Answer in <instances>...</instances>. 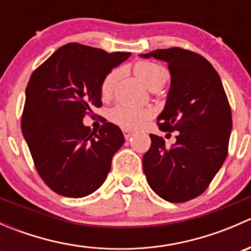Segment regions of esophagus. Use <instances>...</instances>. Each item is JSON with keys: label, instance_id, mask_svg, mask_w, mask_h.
I'll return each mask as SVG.
<instances>
[{"label": "esophagus", "instance_id": "34e87169", "mask_svg": "<svg viewBox=\"0 0 251 251\" xmlns=\"http://www.w3.org/2000/svg\"><path fill=\"white\" fill-rule=\"evenodd\" d=\"M123 133H124V137H125L126 140H128V138L132 136V132H131L130 130H126V128H123Z\"/></svg>", "mask_w": 251, "mask_h": 251}]
</instances>
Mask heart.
I'll list each match as a JSON object with an SVG mask.
<instances>
[{
    "instance_id": "obj_1",
    "label": "heart",
    "mask_w": 251,
    "mask_h": 251,
    "mask_svg": "<svg viewBox=\"0 0 251 251\" xmlns=\"http://www.w3.org/2000/svg\"><path fill=\"white\" fill-rule=\"evenodd\" d=\"M133 72L138 78L151 90H158L169 77V73L164 65L151 60H140L133 65ZM120 70L113 69L105 75L100 82V92L103 100H108L113 95L114 87L118 81ZM151 115V111L144 108H132L128 105L118 104L109 111V119L115 125L126 130H132L143 125Z\"/></svg>"
}]
</instances>
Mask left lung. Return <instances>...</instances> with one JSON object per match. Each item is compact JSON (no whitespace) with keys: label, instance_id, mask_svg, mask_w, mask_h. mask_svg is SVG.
<instances>
[{"label":"left lung","instance_id":"obj_1","mask_svg":"<svg viewBox=\"0 0 251 251\" xmlns=\"http://www.w3.org/2000/svg\"><path fill=\"white\" fill-rule=\"evenodd\" d=\"M141 55L168 63L171 86L156 121L164 132H178L170 148L163 137L149 135L144 175L159 197L184 203L203 194L225 163L232 130L231 105L219 74L203 55L181 47Z\"/></svg>","mask_w":251,"mask_h":251}]
</instances>
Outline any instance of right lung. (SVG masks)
I'll return each instance as SVG.
<instances>
[{
  "mask_svg": "<svg viewBox=\"0 0 251 251\" xmlns=\"http://www.w3.org/2000/svg\"><path fill=\"white\" fill-rule=\"evenodd\" d=\"M130 54L72 42L32 72L22 132L40 177L55 193L82 198L104 183L125 138L114 124L105 123L97 132L82 119L102 107L100 82Z\"/></svg>",
  "mask_w": 251,
  "mask_h": 251,
  "instance_id": "obj_1",
  "label": "right lung"
}]
</instances>
